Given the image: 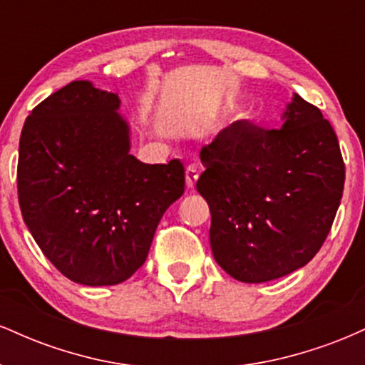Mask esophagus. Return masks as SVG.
<instances>
[{
  "mask_svg": "<svg viewBox=\"0 0 365 365\" xmlns=\"http://www.w3.org/2000/svg\"><path fill=\"white\" fill-rule=\"evenodd\" d=\"M185 178H187V187L192 190V188L195 187L197 178H199V170H197V166H194V165L187 166V170H185Z\"/></svg>",
  "mask_w": 365,
  "mask_h": 365,
  "instance_id": "obj_1",
  "label": "esophagus"
}]
</instances>
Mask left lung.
I'll return each mask as SVG.
<instances>
[{"mask_svg": "<svg viewBox=\"0 0 365 365\" xmlns=\"http://www.w3.org/2000/svg\"><path fill=\"white\" fill-rule=\"evenodd\" d=\"M283 120L274 130L235 121L200 150L206 171L197 192L211 211L212 255L238 282H271L305 266L340 206L345 163L331 123L299 94Z\"/></svg>", "mask_w": 365, "mask_h": 365, "instance_id": "8db88e82", "label": "left lung"}]
</instances>
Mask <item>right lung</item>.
<instances>
[{"mask_svg": "<svg viewBox=\"0 0 365 365\" xmlns=\"http://www.w3.org/2000/svg\"><path fill=\"white\" fill-rule=\"evenodd\" d=\"M118 94L75 81L25 120L16 188L29 232L63 276L118 284L148 259L163 215L185 190L178 159L145 165L130 150Z\"/></svg>", "mask_w": 365, "mask_h": 365, "instance_id": "right-lung-1", "label": "right lung"}]
</instances>
